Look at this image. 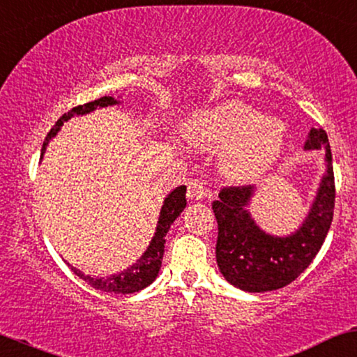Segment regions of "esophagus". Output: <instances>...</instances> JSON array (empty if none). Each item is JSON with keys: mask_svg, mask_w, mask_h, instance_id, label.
<instances>
[{"mask_svg": "<svg viewBox=\"0 0 357 357\" xmlns=\"http://www.w3.org/2000/svg\"><path fill=\"white\" fill-rule=\"evenodd\" d=\"M206 196H209V189H207L204 179H192V181H189L188 184L189 199L199 201V199H204Z\"/></svg>", "mask_w": 357, "mask_h": 357, "instance_id": "obj_1", "label": "esophagus"}]
</instances>
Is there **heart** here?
Returning a JSON list of instances; mask_svg holds the SVG:
<instances>
[{
    "mask_svg": "<svg viewBox=\"0 0 357 357\" xmlns=\"http://www.w3.org/2000/svg\"><path fill=\"white\" fill-rule=\"evenodd\" d=\"M285 123L273 115L257 116L254 107L229 100L202 114L189 128L196 146L215 150L227 145L224 168L236 179H252L277 160L285 142Z\"/></svg>",
    "mask_w": 357,
    "mask_h": 357,
    "instance_id": "b5f03b06",
    "label": "heart"
}]
</instances>
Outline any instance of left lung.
Returning <instances> with one entry per match:
<instances>
[{"label": "left lung", "instance_id": "8db88e82", "mask_svg": "<svg viewBox=\"0 0 357 357\" xmlns=\"http://www.w3.org/2000/svg\"><path fill=\"white\" fill-rule=\"evenodd\" d=\"M306 150L324 148L328 171L308 218L290 237H272L257 227L247 212L252 186L222 188L219 201L212 202L218 219L215 259L220 273L234 287L250 293L272 291L287 287L313 261L321 249L335 212V174L328 135L311 128Z\"/></svg>", "mask_w": 357, "mask_h": 357}]
</instances>
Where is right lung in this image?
<instances>
[{"mask_svg":"<svg viewBox=\"0 0 357 357\" xmlns=\"http://www.w3.org/2000/svg\"><path fill=\"white\" fill-rule=\"evenodd\" d=\"M119 103L114 97H100L97 100L84 103V105H77L72 108L70 112H67L56 121V125L52 126L51 132L47 133L46 139L43 143V151H40V156H43L44 150H46L49 139H51L54 135L59 132L62 125H64L66 120H69L72 115H84L89 114V112L96 110L98 107H107V105H115ZM184 207H186V186L176 188L174 191L165 199V204L161 207L160 212V220H158V227L155 232V237L148 247L145 254L142 255L137 264H133L132 267L123 270V272L119 275H112V277L107 278H93L90 275H84L80 270L70 267L72 272L77 275L79 278L85 280L90 287L97 288V290L102 291H110V293H135L143 290V288L153 283V280L158 277V272L161 268V260H163L165 254V243H166V234H168L171 224L174 222L176 218L181 214Z\"/></svg>","mask_w":357,"mask_h":357,"instance_id":"add662e5","label":"right lung"}]
</instances>
